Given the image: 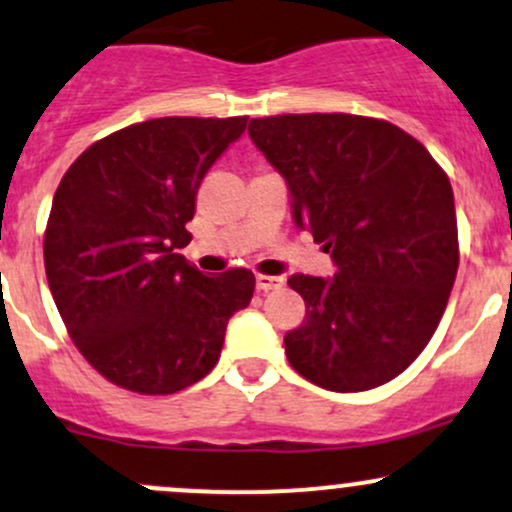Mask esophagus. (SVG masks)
<instances>
[{
    "label": "esophagus",
    "mask_w": 512,
    "mask_h": 512,
    "mask_svg": "<svg viewBox=\"0 0 512 512\" xmlns=\"http://www.w3.org/2000/svg\"><path fill=\"white\" fill-rule=\"evenodd\" d=\"M257 291H274V289H282L284 286V277H272V274H257Z\"/></svg>",
    "instance_id": "34e87169"
}]
</instances>
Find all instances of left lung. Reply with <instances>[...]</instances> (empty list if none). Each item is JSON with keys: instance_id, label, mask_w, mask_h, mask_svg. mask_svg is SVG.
<instances>
[{"instance_id": "left-lung-1", "label": "left lung", "mask_w": 512, "mask_h": 512, "mask_svg": "<svg viewBox=\"0 0 512 512\" xmlns=\"http://www.w3.org/2000/svg\"><path fill=\"white\" fill-rule=\"evenodd\" d=\"M286 179L294 223L330 252L335 277L294 274L306 318L284 335L291 367L352 393L396 379L425 350L459 267L447 174L389 121L284 114L247 126Z\"/></svg>"}]
</instances>
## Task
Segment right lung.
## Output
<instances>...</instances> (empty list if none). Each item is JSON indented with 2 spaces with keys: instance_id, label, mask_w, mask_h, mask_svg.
Here are the masks:
<instances>
[{
  "instance_id": "1",
  "label": "right lung",
  "mask_w": 512,
  "mask_h": 512,
  "mask_svg": "<svg viewBox=\"0 0 512 512\" xmlns=\"http://www.w3.org/2000/svg\"><path fill=\"white\" fill-rule=\"evenodd\" d=\"M247 116H165L97 140L65 172L43 238L50 294L82 357L121 389L165 396L204 379L250 269L206 277L189 245L196 192Z\"/></svg>"
}]
</instances>
